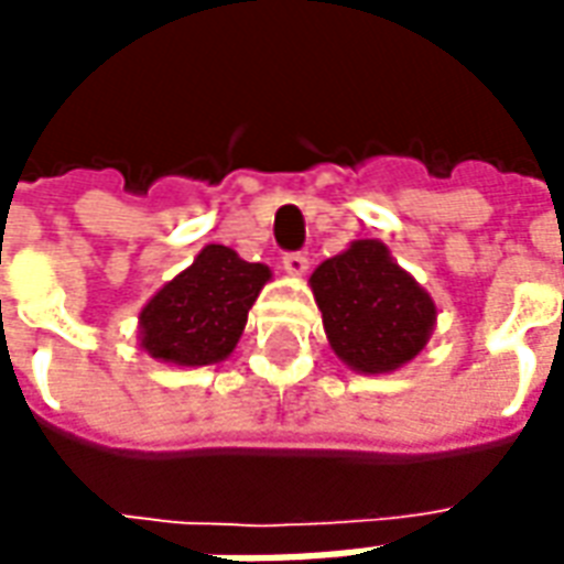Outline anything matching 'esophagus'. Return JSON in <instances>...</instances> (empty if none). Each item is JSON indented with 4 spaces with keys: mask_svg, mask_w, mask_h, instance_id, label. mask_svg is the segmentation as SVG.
Segmentation results:
<instances>
[{
    "mask_svg": "<svg viewBox=\"0 0 564 564\" xmlns=\"http://www.w3.org/2000/svg\"><path fill=\"white\" fill-rule=\"evenodd\" d=\"M283 269H286V274H293V278H302L307 271V257L305 253H286L283 257Z\"/></svg>",
    "mask_w": 564,
    "mask_h": 564,
    "instance_id": "34e87169",
    "label": "esophagus"
}]
</instances>
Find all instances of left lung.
Returning <instances> with one entry per match:
<instances>
[{
	"mask_svg": "<svg viewBox=\"0 0 564 564\" xmlns=\"http://www.w3.org/2000/svg\"><path fill=\"white\" fill-rule=\"evenodd\" d=\"M311 293L329 347L359 375H392L423 354L435 332V299L378 238H359L319 262Z\"/></svg>",
	"mask_w": 564,
	"mask_h": 564,
	"instance_id": "1",
	"label": "left lung"
}]
</instances>
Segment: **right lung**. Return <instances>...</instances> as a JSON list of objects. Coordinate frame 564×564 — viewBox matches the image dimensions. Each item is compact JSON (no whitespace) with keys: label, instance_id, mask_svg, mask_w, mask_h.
<instances>
[{"label":"right lung","instance_id":"add662e5","mask_svg":"<svg viewBox=\"0 0 564 564\" xmlns=\"http://www.w3.org/2000/svg\"><path fill=\"white\" fill-rule=\"evenodd\" d=\"M271 281V269L247 262L232 247L205 245L172 281L150 295L139 314V347L181 368L229 359L247 326V311Z\"/></svg>","mask_w":564,"mask_h":564}]
</instances>
